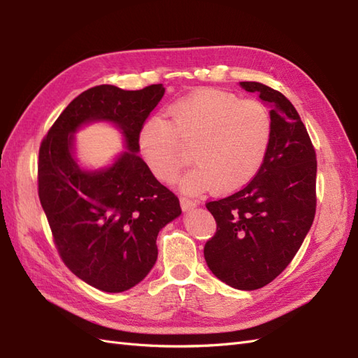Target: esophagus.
Returning <instances> with one entry per match:
<instances>
[{
	"instance_id": "obj_1",
	"label": "esophagus",
	"mask_w": 358,
	"mask_h": 358,
	"mask_svg": "<svg viewBox=\"0 0 358 358\" xmlns=\"http://www.w3.org/2000/svg\"><path fill=\"white\" fill-rule=\"evenodd\" d=\"M180 204H181V209H183V210H191V209L199 206V201L187 199V196H181Z\"/></svg>"
}]
</instances>
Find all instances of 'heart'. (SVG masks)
I'll use <instances>...</instances> for the list:
<instances>
[{
  "label": "heart",
  "mask_w": 358,
  "mask_h": 358,
  "mask_svg": "<svg viewBox=\"0 0 358 358\" xmlns=\"http://www.w3.org/2000/svg\"><path fill=\"white\" fill-rule=\"evenodd\" d=\"M162 115L140 129L138 146L150 172L173 181L192 148L196 167L186 173L183 187L199 192L215 186L232 192L252 180L268 154L272 120L264 106L223 90L204 89L172 103Z\"/></svg>",
  "instance_id": "1"
}]
</instances>
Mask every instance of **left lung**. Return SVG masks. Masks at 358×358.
Masks as SVG:
<instances>
[{
  "label": "left lung",
  "instance_id": "left-lung-1",
  "mask_svg": "<svg viewBox=\"0 0 358 358\" xmlns=\"http://www.w3.org/2000/svg\"><path fill=\"white\" fill-rule=\"evenodd\" d=\"M240 86L269 108L271 143L245 187L206 203L217 232L204 245V258L226 285L254 291L286 269L313 226L317 157L299 112L283 94L257 81Z\"/></svg>",
  "mask_w": 358,
  "mask_h": 358
}]
</instances>
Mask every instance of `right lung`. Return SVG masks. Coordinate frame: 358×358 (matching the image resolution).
<instances>
[{
    "label": "right lung",
    "mask_w": 358,
    "mask_h": 358,
    "mask_svg": "<svg viewBox=\"0 0 358 358\" xmlns=\"http://www.w3.org/2000/svg\"><path fill=\"white\" fill-rule=\"evenodd\" d=\"M164 95L162 85L123 90L101 85L80 94L44 136L38 155V195L63 263L104 292L138 285L157 262V235L181 214L178 196L136 155L138 134ZM108 119L125 134L129 151L109 170L81 171L71 134Z\"/></svg>",
    "instance_id": "1"
}]
</instances>
